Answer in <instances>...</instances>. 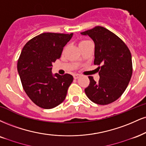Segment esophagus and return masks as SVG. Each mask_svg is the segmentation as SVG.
I'll use <instances>...</instances> for the list:
<instances>
[{
  "label": "esophagus",
  "instance_id": "obj_1",
  "mask_svg": "<svg viewBox=\"0 0 146 146\" xmlns=\"http://www.w3.org/2000/svg\"><path fill=\"white\" fill-rule=\"evenodd\" d=\"M80 77V74H74L73 75V78H74L75 80H77V79H78Z\"/></svg>",
  "mask_w": 146,
  "mask_h": 146
}]
</instances>
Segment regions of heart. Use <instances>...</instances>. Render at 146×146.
Segmentation results:
<instances>
[{
	"instance_id": "1",
	"label": "heart",
	"mask_w": 146,
	"mask_h": 146,
	"mask_svg": "<svg viewBox=\"0 0 146 146\" xmlns=\"http://www.w3.org/2000/svg\"><path fill=\"white\" fill-rule=\"evenodd\" d=\"M87 41H81L80 42V44H81V43H85V42H86Z\"/></svg>"
}]
</instances>
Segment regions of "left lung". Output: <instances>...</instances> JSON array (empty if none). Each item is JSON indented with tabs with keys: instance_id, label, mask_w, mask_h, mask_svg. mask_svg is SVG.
Segmentation results:
<instances>
[{
	"instance_id": "left-lung-1",
	"label": "left lung",
	"mask_w": 146,
	"mask_h": 146,
	"mask_svg": "<svg viewBox=\"0 0 146 146\" xmlns=\"http://www.w3.org/2000/svg\"><path fill=\"white\" fill-rule=\"evenodd\" d=\"M92 38L94 45V64L99 65V82L89 76L85 89L88 99L99 105H108L120 98L127 88L133 73L131 54L124 41L102 26L81 33Z\"/></svg>"
}]
</instances>
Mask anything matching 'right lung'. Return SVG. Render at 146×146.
Segmentation results:
<instances>
[{"label":"right lung","mask_w":146,"mask_h":146,"mask_svg":"<svg viewBox=\"0 0 146 146\" xmlns=\"http://www.w3.org/2000/svg\"><path fill=\"white\" fill-rule=\"evenodd\" d=\"M72 36L73 33H42L23 47L17 71L26 94L40 108H54L65 99L73 76L67 73L53 75L52 68Z\"/></svg>","instance_id":"obj_1"}]
</instances>
